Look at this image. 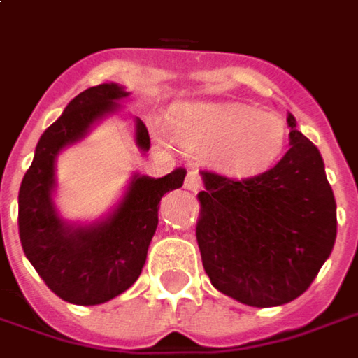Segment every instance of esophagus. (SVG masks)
Segmentation results:
<instances>
[{
    "label": "esophagus",
    "instance_id": "obj_1",
    "mask_svg": "<svg viewBox=\"0 0 358 358\" xmlns=\"http://www.w3.org/2000/svg\"><path fill=\"white\" fill-rule=\"evenodd\" d=\"M184 186L192 192H198L202 188V176L198 174V170H188L186 180H184Z\"/></svg>",
    "mask_w": 358,
    "mask_h": 358
}]
</instances>
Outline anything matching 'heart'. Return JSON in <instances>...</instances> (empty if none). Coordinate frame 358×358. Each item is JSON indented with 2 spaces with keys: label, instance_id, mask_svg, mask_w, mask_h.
Segmentation results:
<instances>
[{
  "label": "heart",
  "instance_id": "1",
  "mask_svg": "<svg viewBox=\"0 0 358 358\" xmlns=\"http://www.w3.org/2000/svg\"><path fill=\"white\" fill-rule=\"evenodd\" d=\"M176 141L210 152L231 174H253L271 166L287 141L283 118L241 103H186L172 113Z\"/></svg>",
  "mask_w": 358,
  "mask_h": 358
}]
</instances>
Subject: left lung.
I'll return each mask as SVG.
<instances>
[{"instance_id":"8db88e82","label":"left lung","mask_w":358,"mask_h":358,"mask_svg":"<svg viewBox=\"0 0 358 358\" xmlns=\"http://www.w3.org/2000/svg\"><path fill=\"white\" fill-rule=\"evenodd\" d=\"M289 122V150L250 178L202 170L196 240L212 285L252 307L309 289L337 238V206L311 141Z\"/></svg>"}]
</instances>
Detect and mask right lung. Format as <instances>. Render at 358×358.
Returning <instances> with one entry per match:
<instances>
[{
  "label": "right lung",
  "instance_id": "obj_1",
  "mask_svg": "<svg viewBox=\"0 0 358 358\" xmlns=\"http://www.w3.org/2000/svg\"><path fill=\"white\" fill-rule=\"evenodd\" d=\"M122 96L127 93L115 83L77 94L41 134L19 188L21 248L45 285L75 305L108 301L138 279L158 226L160 198L180 188L186 176L182 168L164 178L134 176L129 194L105 224L77 229L63 226L51 203L57 152L79 141L96 118L115 110ZM136 141L144 150L150 148V134L142 120L136 122Z\"/></svg>",
  "mask_w": 358,
  "mask_h": 358
}]
</instances>
